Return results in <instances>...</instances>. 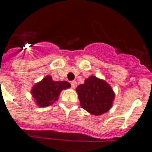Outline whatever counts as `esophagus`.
<instances>
[{"mask_svg":"<svg viewBox=\"0 0 152 152\" xmlns=\"http://www.w3.org/2000/svg\"><path fill=\"white\" fill-rule=\"evenodd\" d=\"M71 84H72V88H73V89H75V88H76V87H77V81H76V80H73V81L71 82Z\"/></svg>","mask_w":152,"mask_h":152,"instance_id":"34e87169","label":"esophagus"}]
</instances>
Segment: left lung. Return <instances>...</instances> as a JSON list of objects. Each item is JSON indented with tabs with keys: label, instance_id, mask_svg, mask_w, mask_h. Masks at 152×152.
I'll list each match as a JSON object with an SVG mask.
<instances>
[{
	"label": "left lung",
	"instance_id": "left-lung-1",
	"mask_svg": "<svg viewBox=\"0 0 152 152\" xmlns=\"http://www.w3.org/2000/svg\"><path fill=\"white\" fill-rule=\"evenodd\" d=\"M80 107L92 115L99 116L112 107L115 94L105 80L91 75L76 88Z\"/></svg>",
	"mask_w": 152,
	"mask_h": 152
}]
</instances>
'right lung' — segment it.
Here are the masks:
<instances>
[{"instance_id":"obj_1","label":"right lung","mask_w":152,"mask_h":152,"mask_svg":"<svg viewBox=\"0 0 152 152\" xmlns=\"http://www.w3.org/2000/svg\"><path fill=\"white\" fill-rule=\"evenodd\" d=\"M70 87L71 84L68 81H54L50 75H47L33 86L31 94L39 107H45L54 103L61 91Z\"/></svg>"}]
</instances>
